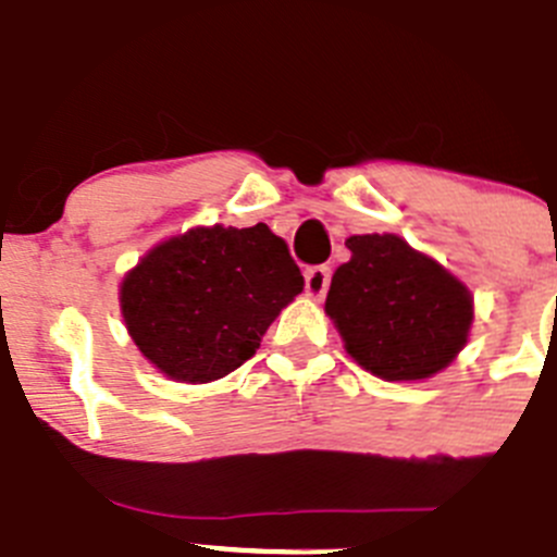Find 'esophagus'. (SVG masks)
Returning a JSON list of instances; mask_svg holds the SVG:
<instances>
[{
    "label": "esophagus",
    "instance_id": "esophagus-1",
    "mask_svg": "<svg viewBox=\"0 0 557 557\" xmlns=\"http://www.w3.org/2000/svg\"><path fill=\"white\" fill-rule=\"evenodd\" d=\"M330 285V269L327 267H310L305 272V290H308V297L322 299L327 294Z\"/></svg>",
    "mask_w": 557,
    "mask_h": 557
}]
</instances>
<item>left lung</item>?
Returning a JSON list of instances; mask_svg holds the SVG:
<instances>
[{
	"label": "left lung",
	"mask_w": 557,
	"mask_h": 557,
	"mask_svg": "<svg viewBox=\"0 0 557 557\" xmlns=\"http://www.w3.org/2000/svg\"><path fill=\"white\" fill-rule=\"evenodd\" d=\"M347 249L324 302L347 352L391 383L447 369L472 327L469 288L399 235H352Z\"/></svg>",
	"instance_id": "1"
}]
</instances>
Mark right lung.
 Returning <instances> with one entry per match:
<instances>
[{
  "label": "right lung",
  "instance_id": "1",
  "mask_svg": "<svg viewBox=\"0 0 557 557\" xmlns=\"http://www.w3.org/2000/svg\"><path fill=\"white\" fill-rule=\"evenodd\" d=\"M305 280L267 224L194 227L149 249L122 280L135 347L177 383H210L255 355Z\"/></svg>",
  "mask_w": 557,
  "mask_h": 557
}]
</instances>
